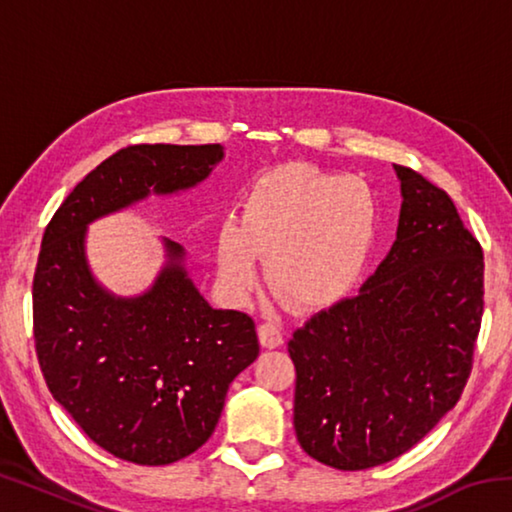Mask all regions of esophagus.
Masks as SVG:
<instances>
[{
    "label": "esophagus",
    "instance_id": "34e87169",
    "mask_svg": "<svg viewBox=\"0 0 512 512\" xmlns=\"http://www.w3.org/2000/svg\"><path fill=\"white\" fill-rule=\"evenodd\" d=\"M259 341H262L264 348H280L282 345L280 325L271 323V320H266V323L259 325Z\"/></svg>",
    "mask_w": 512,
    "mask_h": 512
}]
</instances>
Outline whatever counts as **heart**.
Instances as JSON below:
<instances>
[{"label": "heart", "mask_w": 512, "mask_h": 512, "mask_svg": "<svg viewBox=\"0 0 512 512\" xmlns=\"http://www.w3.org/2000/svg\"><path fill=\"white\" fill-rule=\"evenodd\" d=\"M377 196L363 178L311 164H284L259 176L216 232V268L232 298H246L266 255V280L302 309L348 293L377 239Z\"/></svg>", "instance_id": "1"}]
</instances>
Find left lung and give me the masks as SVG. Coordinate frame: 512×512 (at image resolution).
Here are the masks:
<instances>
[{
    "label": "left lung",
    "instance_id": "obj_1",
    "mask_svg": "<svg viewBox=\"0 0 512 512\" xmlns=\"http://www.w3.org/2000/svg\"><path fill=\"white\" fill-rule=\"evenodd\" d=\"M397 239L354 298L296 329L293 427L336 470L409 452L461 400L483 316V250L447 192L395 164Z\"/></svg>",
    "mask_w": 512,
    "mask_h": 512
}]
</instances>
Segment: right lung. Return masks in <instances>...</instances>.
<instances>
[{
    "instance_id": "obj_1",
    "label": "right lung",
    "mask_w": 512,
    "mask_h": 512,
    "mask_svg": "<svg viewBox=\"0 0 512 512\" xmlns=\"http://www.w3.org/2000/svg\"><path fill=\"white\" fill-rule=\"evenodd\" d=\"M219 144H133L92 169L42 237L33 275V339L49 393L99 447L137 465H169L214 433L225 393L257 359L255 320L212 309L187 277L183 246L137 298L101 289L85 228L142 198L201 183Z\"/></svg>"
}]
</instances>
